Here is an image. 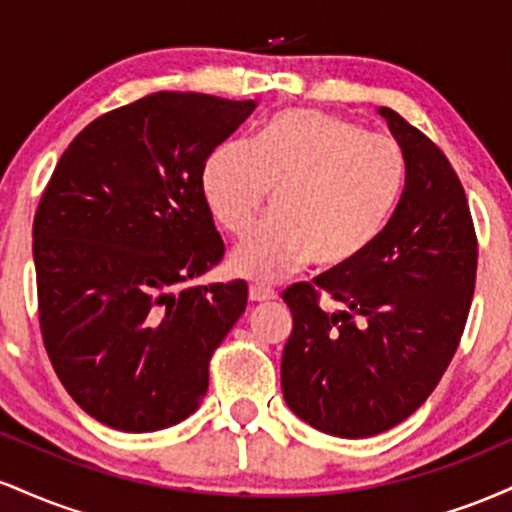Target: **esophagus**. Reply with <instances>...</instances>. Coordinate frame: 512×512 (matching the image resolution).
<instances>
[{
	"mask_svg": "<svg viewBox=\"0 0 512 512\" xmlns=\"http://www.w3.org/2000/svg\"><path fill=\"white\" fill-rule=\"evenodd\" d=\"M274 298H276V291L269 289V286H264V284L250 286V301L252 303H269V301H274Z\"/></svg>",
	"mask_w": 512,
	"mask_h": 512,
	"instance_id": "34e87169",
	"label": "esophagus"
}]
</instances>
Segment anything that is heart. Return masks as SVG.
Here are the masks:
<instances>
[{"mask_svg":"<svg viewBox=\"0 0 512 512\" xmlns=\"http://www.w3.org/2000/svg\"><path fill=\"white\" fill-rule=\"evenodd\" d=\"M404 182L407 154L392 137L322 110L291 108L255 142L216 146L202 190L233 236L250 231L274 190V211L231 255L236 274L274 281L310 262L339 269L366 255L395 214Z\"/></svg>","mask_w":512,"mask_h":512,"instance_id":"obj_1","label":"heart"}]
</instances>
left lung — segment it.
I'll return each instance as SVG.
<instances>
[{
  "mask_svg": "<svg viewBox=\"0 0 512 512\" xmlns=\"http://www.w3.org/2000/svg\"><path fill=\"white\" fill-rule=\"evenodd\" d=\"M380 115L407 154L383 236L356 262L284 291V399L337 438L378 436L426 402L460 346L477 281V231L455 168L395 110ZM322 295L340 310L322 309Z\"/></svg>",
  "mask_w": 512,
  "mask_h": 512,
  "instance_id": "left-lung-1",
  "label": "left lung"
}]
</instances>
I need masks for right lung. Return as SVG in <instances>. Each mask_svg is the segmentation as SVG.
I'll return each mask as SVG.
<instances>
[{
    "label": "right lung",
    "instance_id": "right-lung-1",
    "mask_svg": "<svg viewBox=\"0 0 512 512\" xmlns=\"http://www.w3.org/2000/svg\"><path fill=\"white\" fill-rule=\"evenodd\" d=\"M257 101L158 91L86 125L33 219L38 320L86 414L151 433L195 414L248 284L190 286L226 245L202 190L207 158Z\"/></svg>",
    "mask_w": 512,
    "mask_h": 512
}]
</instances>
